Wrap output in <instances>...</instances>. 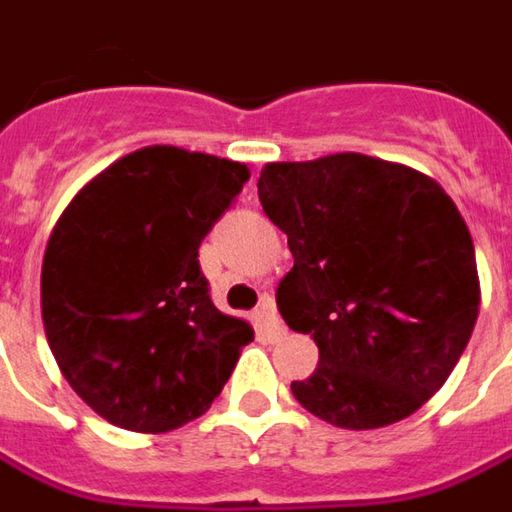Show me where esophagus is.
<instances>
[{
	"label": "esophagus",
	"mask_w": 512,
	"mask_h": 512,
	"mask_svg": "<svg viewBox=\"0 0 512 512\" xmlns=\"http://www.w3.org/2000/svg\"><path fill=\"white\" fill-rule=\"evenodd\" d=\"M253 321H256L259 332L267 335V338H281L284 335V327H281L279 315H276V304L270 298H264L262 304H259V310L253 312Z\"/></svg>",
	"instance_id": "esophagus-1"
}]
</instances>
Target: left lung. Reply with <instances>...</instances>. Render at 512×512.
<instances>
[{
    "label": "left lung",
    "mask_w": 512,
    "mask_h": 512,
    "mask_svg": "<svg viewBox=\"0 0 512 512\" xmlns=\"http://www.w3.org/2000/svg\"><path fill=\"white\" fill-rule=\"evenodd\" d=\"M259 200L293 253L276 304L318 346L293 397L352 431L406 420L454 372L479 315L454 200L423 171L358 152L267 163Z\"/></svg>",
    "instance_id": "8db88e82"
}]
</instances>
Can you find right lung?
Masks as SVG:
<instances>
[{
  "label": "right lung",
  "mask_w": 512,
  "mask_h": 512,
  "mask_svg": "<svg viewBox=\"0 0 512 512\" xmlns=\"http://www.w3.org/2000/svg\"><path fill=\"white\" fill-rule=\"evenodd\" d=\"M250 180L236 160L146 146L95 174L41 262V321L72 392L106 423L166 434L205 414L253 327L225 315L200 242Z\"/></svg>",
  "instance_id": "right-lung-1"
}]
</instances>
